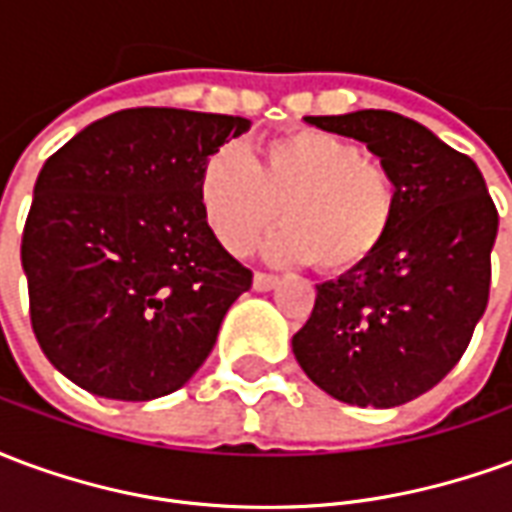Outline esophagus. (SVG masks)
I'll use <instances>...</instances> for the list:
<instances>
[{
  "mask_svg": "<svg viewBox=\"0 0 512 512\" xmlns=\"http://www.w3.org/2000/svg\"><path fill=\"white\" fill-rule=\"evenodd\" d=\"M279 282V277H274V274H266V271H255V277H252V285H255V290H271L274 285Z\"/></svg>",
  "mask_w": 512,
  "mask_h": 512,
  "instance_id": "esophagus-1",
  "label": "esophagus"
}]
</instances>
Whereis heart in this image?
<instances>
[{"label":"heart","instance_id":"heart-1","mask_svg":"<svg viewBox=\"0 0 512 512\" xmlns=\"http://www.w3.org/2000/svg\"><path fill=\"white\" fill-rule=\"evenodd\" d=\"M202 216L230 255L268 241L277 260H315L323 271H348L376 255L395 224L397 189L389 169L365 150L318 128L268 139L249 158L224 145L205 158L197 180Z\"/></svg>","mask_w":512,"mask_h":512}]
</instances>
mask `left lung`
Listing matches in <instances>:
<instances>
[{
	"label": "left lung",
	"mask_w": 512,
	"mask_h": 512,
	"mask_svg": "<svg viewBox=\"0 0 512 512\" xmlns=\"http://www.w3.org/2000/svg\"><path fill=\"white\" fill-rule=\"evenodd\" d=\"M365 142L397 189L376 255L318 285L293 334L301 370L351 406H403L458 365L491 290L499 213L483 172L439 136L386 109L307 117Z\"/></svg>",
	"instance_id": "left-lung-1"
}]
</instances>
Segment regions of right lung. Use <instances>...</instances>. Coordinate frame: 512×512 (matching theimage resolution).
<instances>
[{
    "label": "right lung",
    "mask_w": 512,
    "mask_h": 512,
    "mask_svg": "<svg viewBox=\"0 0 512 512\" xmlns=\"http://www.w3.org/2000/svg\"><path fill=\"white\" fill-rule=\"evenodd\" d=\"M246 117L139 106L49 156L21 235L29 318L62 376L98 397L153 400L211 354L252 271L202 216L205 158Z\"/></svg>",
    "instance_id": "right-lung-1"
}]
</instances>
